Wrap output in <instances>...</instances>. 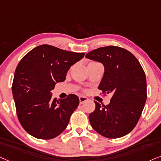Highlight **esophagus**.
Here are the masks:
<instances>
[{
  "instance_id": "1",
  "label": "esophagus",
  "mask_w": 161,
  "mask_h": 161,
  "mask_svg": "<svg viewBox=\"0 0 161 161\" xmlns=\"http://www.w3.org/2000/svg\"><path fill=\"white\" fill-rule=\"evenodd\" d=\"M87 100H88V98H87L86 96H80V97H79V101H80V104H83V103H84L85 102H86Z\"/></svg>"
}]
</instances>
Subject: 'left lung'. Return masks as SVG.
I'll return each mask as SVG.
<instances>
[{"label":"left lung","instance_id":"obj_1","mask_svg":"<svg viewBox=\"0 0 161 161\" xmlns=\"http://www.w3.org/2000/svg\"><path fill=\"white\" fill-rule=\"evenodd\" d=\"M86 58L102 63L104 73L98 89L113 95L106 106L95 102L96 109L89 116L91 126L105 137L125 136L137 124L147 98L141 65L130 51L116 46L99 47Z\"/></svg>","mask_w":161,"mask_h":161}]
</instances>
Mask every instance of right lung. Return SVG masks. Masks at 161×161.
I'll use <instances>...</instances> for the list:
<instances>
[{
  "label": "right lung",
  "mask_w": 161,
  "mask_h": 161,
  "mask_svg": "<svg viewBox=\"0 0 161 161\" xmlns=\"http://www.w3.org/2000/svg\"><path fill=\"white\" fill-rule=\"evenodd\" d=\"M84 54L42 45L21 59L12 91L19 122L31 136L49 140L66 128L79 98L71 94L65 99H53L51 91L57 83L65 80L70 67Z\"/></svg>",
  "instance_id": "add662e5"
}]
</instances>
